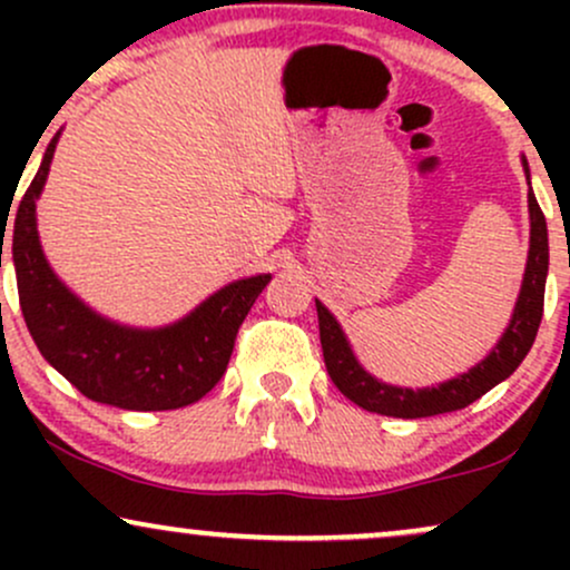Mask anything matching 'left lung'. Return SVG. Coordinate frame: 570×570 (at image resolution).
<instances>
[{
  "label": "left lung",
  "mask_w": 570,
  "mask_h": 570,
  "mask_svg": "<svg viewBox=\"0 0 570 570\" xmlns=\"http://www.w3.org/2000/svg\"><path fill=\"white\" fill-rule=\"evenodd\" d=\"M522 168H525L528 174L525 158H522ZM528 212H531V248H528L525 276H522L520 297H517L514 303L512 322L503 330V335L499 343L493 345V351H490L480 364H474L472 370L453 377V381H444L440 385L417 391L381 383L356 362L348 337L340 330L337 318L316 299L324 364L332 383L340 389V394H345L353 404H358V407H364L367 412H377V415L429 417L466 407V404L476 402L482 394H488L493 385L507 381V377L520 367V362L528 356V351H531L541 316H544L549 240L547 219L544 214H541L533 189L528 193Z\"/></svg>",
  "instance_id": "obj_1"
}]
</instances>
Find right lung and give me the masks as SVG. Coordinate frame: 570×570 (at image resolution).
Listing matches in <instances>:
<instances>
[{
    "mask_svg": "<svg viewBox=\"0 0 570 570\" xmlns=\"http://www.w3.org/2000/svg\"><path fill=\"white\" fill-rule=\"evenodd\" d=\"M56 144L58 134L45 149L42 166L12 225L18 297L39 353L94 402L141 412L198 402L225 375L238 326L271 276L233 281L181 322L160 330H134L98 316L58 281L39 246L37 198L48 179ZM0 246H4L8 219L0 217Z\"/></svg>",
    "mask_w": 570,
    "mask_h": 570,
    "instance_id": "obj_1",
    "label": "right lung"
}]
</instances>
